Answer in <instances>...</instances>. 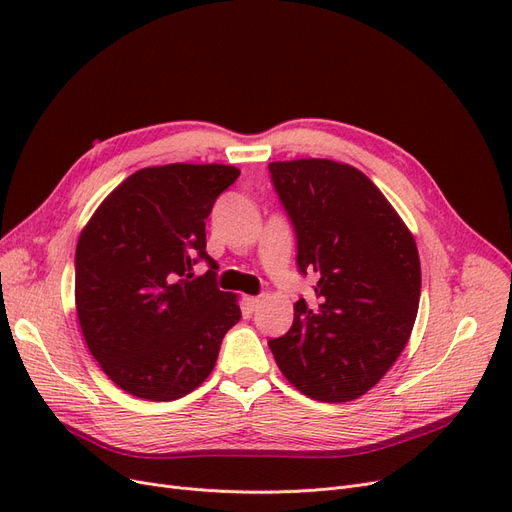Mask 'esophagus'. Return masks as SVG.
I'll list each match as a JSON object with an SVG mask.
<instances>
[{"label":"esophagus","mask_w":512,"mask_h":512,"mask_svg":"<svg viewBox=\"0 0 512 512\" xmlns=\"http://www.w3.org/2000/svg\"><path fill=\"white\" fill-rule=\"evenodd\" d=\"M261 303H263L261 297H245V307H247L249 311H257V309L261 307Z\"/></svg>","instance_id":"34e87169"}]
</instances>
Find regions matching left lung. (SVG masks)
<instances>
[{"instance_id":"obj_1","label":"left lung","mask_w":512,"mask_h":512,"mask_svg":"<svg viewBox=\"0 0 512 512\" xmlns=\"http://www.w3.org/2000/svg\"><path fill=\"white\" fill-rule=\"evenodd\" d=\"M315 299L270 340L284 378L313 400L346 402L378 384L407 346L421 294L415 236L361 170L334 159L272 161Z\"/></svg>"}]
</instances>
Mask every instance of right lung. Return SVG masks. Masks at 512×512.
Here are the masks:
<instances>
[{
	"label": "right lung",
	"mask_w": 512,
	"mask_h": 512,
	"mask_svg": "<svg viewBox=\"0 0 512 512\" xmlns=\"http://www.w3.org/2000/svg\"><path fill=\"white\" fill-rule=\"evenodd\" d=\"M240 170L224 164L149 166L107 195L76 245L74 303L91 355L118 388L176 400L215 367L238 297L215 286L205 220ZM197 258L212 270L192 278Z\"/></svg>",
	"instance_id": "obj_1"
}]
</instances>
